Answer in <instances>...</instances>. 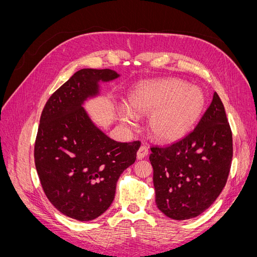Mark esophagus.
I'll use <instances>...</instances> for the list:
<instances>
[{
    "instance_id": "obj_1",
    "label": "esophagus",
    "mask_w": 257,
    "mask_h": 257,
    "mask_svg": "<svg viewBox=\"0 0 257 257\" xmlns=\"http://www.w3.org/2000/svg\"><path fill=\"white\" fill-rule=\"evenodd\" d=\"M148 153H149V150H148V148L146 146H142L138 149V151H137V159L138 160H143L144 158L147 157Z\"/></svg>"
}]
</instances>
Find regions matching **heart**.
I'll list each match as a JSON object with an SVG mask.
<instances>
[{
    "label": "heart",
    "mask_w": 257,
    "mask_h": 257,
    "mask_svg": "<svg viewBox=\"0 0 257 257\" xmlns=\"http://www.w3.org/2000/svg\"><path fill=\"white\" fill-rule=\"evenodd\" d=\"M205 102L203 91L179 79L144 82L128 95L130 109L139 114H151V134L163 143L178 141L188 133L203 113ZM123 119L132 124L128 112Z\"/></svg>",
    "instance_id": "obj_1"
}]
</instances>
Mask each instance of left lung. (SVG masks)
Segmentation results:
<instances>
[{
    "mask_svg": "<svg viewBox=\"0 0 257 257\" xmlns=\"http://www.w3.org/2000/svg\"><path fill=\"white\" fill-rule=\"evenodd\" d=\"M151 152L161 211L178 221L206 211L226 184L232 159L231 130L217 93L193 132L168 147H152Z\"/></svg>",
    "mask_w": 257,
    "mask_h": 257,
    "instance_id": "1",
    "label": "left lung"
}]
</instances>
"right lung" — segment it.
Masks as SVG:
<instances>
[{"label": "right lung", "mask_w": 257, "mask_h": 257, "mask_svg": "<svg viewBox=\"0 0 257 257\" xmlns=\"http://www.w3.org/2000/svg\"><path fill=\"white\" fill-rule=\"evenodd\" d=\"M120 75L111 69L76 72L46 103L34 147L43 190L61 213L78 221L103 214L114 198L116 181L134 164L141 142L118 143L103 133L83 109L99 94V82Z\"/></svg>", "instance_id": "right-lung-1"}]
</instances>
